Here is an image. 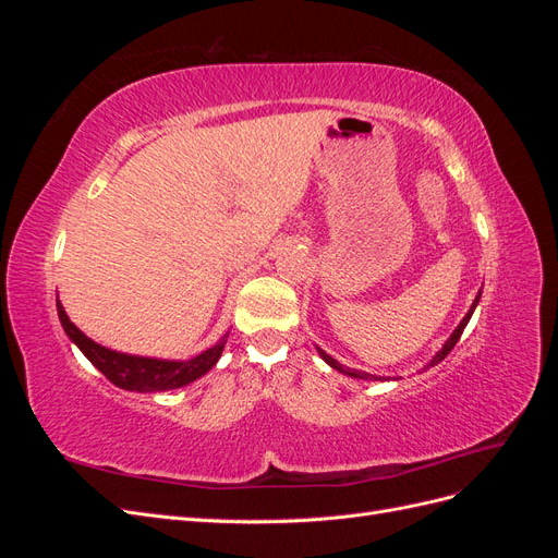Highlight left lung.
I'll list each match as a JSON object with an SVG mask.
<instances>
[{
	"instance_id": "1",
	"label": "left lung",
	"mask_w": 558,
	"mask_h": 558,
	"mask_svg": "<svg viewBox=\"0 0 558 558\" xmlns=\"http://www.w3.org/2000/svg\"><path fill=\"white\" fill-rule=\"evenodd\" d=\"M480 298H482V291L477 293V298L475 300H472V307L468 310V314L463 316V320H461V324L459 326H456V330L449 335V340L442 344V349L440 351H437L435 353V356L424 365V369H428V367H433V365H437V363H440V361H445V356H447V353L456 347V342H459L461 340V335H463V330H465V326H468V320H470V316H472V312H475V307L480 305ZM316 351H318V356L320 359H324L330 367H335V369H340V373L342 375H347V377H353V379H375V381H384L386 377H377V375H369V373H361V369H351V367H344V365H340V363H337L332 356H328V353L324 351V349H318L316 347ZM388 379H391V377H388Z\"/></svg>"
}]
</instances>
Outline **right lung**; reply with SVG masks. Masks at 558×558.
I'll list each match as a JSON object with an SVG mask.
<instances>
[{
  "instance_id": "add662e5",
  "label": "right lung",
  "mask_w": 558,
  "mask_h": 558,
  "mask_svg": "<svg viewBox=\"0 0 558 558\" xmlns=\"http://www.w3.org/2000/svg\"><path fill=\"white\" fill-rule=\"evenodd\" d=\"M60 324L66 337L83 351L99 373H102L111 384L125 391L137 393H156V391H170V388L189 386L191 381L205 377L209 369L218 363L228 342V335H223L214 347L197 353L195 359L189 361H165V359H148V356H132V353H121L107 349L102 344L93 342L88 335H83L66 316L62 302L56 300Z\"/></svg>"
}]
</instances>
